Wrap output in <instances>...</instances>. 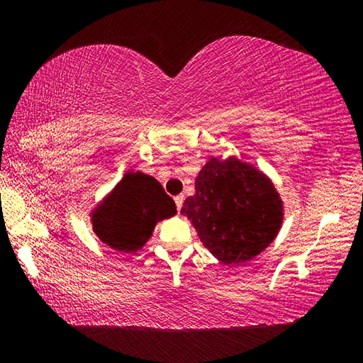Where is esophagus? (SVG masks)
Instances as JSON below:
<instances>
[{"instance_id": "obj_1", "label": "esophagus", "mask_w": 363, "mask_h": 363, "mask_svg": "<svg viewBox=\"0 0 363 363\" xmlns=\"http://www.w3.org/2000/svg\"><path fill=\"white\" fill-rule=\"evenodd\" d=\"M174 201H176L177 211H181V206H182V203H184V195H177L176 199H174Z\"/></svg>"}]
</instances>
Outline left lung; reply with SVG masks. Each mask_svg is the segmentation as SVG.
<instances>
[{
    "mask_svg": "<svg viewBox=\"0 0 363 363\" xmlns=\"http://www.w3.org/2000/svg\"><path fill=\"white\" fill-rule=\"evenodd\" d=\"M200 242L223 264L253 259L275 240L284 201L274 182L237 157H213L195 179V195L181 208Z\"/></svg>",
    "mask_w": 363,
    "mask_h": 363,
    "instance_id": "8db88e82",
    "label": "left lung"
}]
</instances>
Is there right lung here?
<instances>
[{"label":"right lung","instance_id":"obj_1","mask_svg":"<svg viewBox=\"0 0 363 363\" xmlns=\"http://www.w3.org/2000/svg\"><path fill=\"white\" fill-rule=\"evenodd\" d=\"M176 213L174 200L155 177L128 171L89 216L102 243L120 253H138L160 220Z\"/></svg>","mask_w":363,"mask_h":363}]
</instances>
